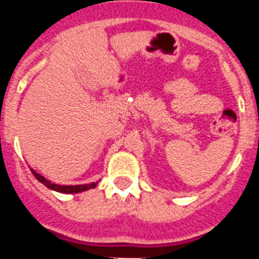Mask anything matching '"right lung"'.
<instances>
[{
  "mask_svg": "<svg viewBox=\"0 0 259 259\" xmlns=\"http://www.w3.org/2000/svg\"><path fill=\"white\" fill-rule=\"evenodd\" d=\"M32 173H33V176L37 179L41 184H44L47 188L50 189H54L56 192H62V193H78V192H83V191H87V189H91V188H95L98 185V181L97 183H91V184H84V185H59V184H55V183H51L50 180H47L46 177H42L41 175H38L37 172H34L33 169Z\"/></svg>",
  "mask_w": 259,
  "mask_h": 259,
  "instance_id": "obj_1",
  "label": "right lung"
}]
</instances>
